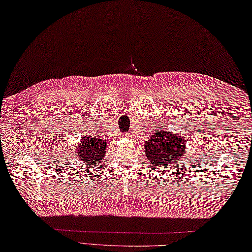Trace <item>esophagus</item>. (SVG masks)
<instances>
[{"instance_id":"1","label":"esophagus","mask_w":252,"mask_h":252,"mask_svg":"<svg viewBox=\"0 0 252 252\" xmlns=\"http://www.w3.org/2000/svg\"><path fill=\"white\" fill-rule=\"evenodd\" d=\"M121 137H122V138H124V139H125V138H129V137H130V134H128V133H123Z\"/></svg>"}]
</instances>
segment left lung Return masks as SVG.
Here are the masks:
<instances>
[{
  "label": "left lung",
  "mask_w": 252,
  "mask_h": 252,
  "mask_svg": "<svg viewBox=\"0 0 252 252\" xmlns=\"http://www.w3.org/2000/svg\"><path fill=\"white\" fill-rule=\"evenodd\" d=\"M144 151L147 159L157 167H170L185 155L186 140L175 132L159 128L144 142Z\"/></svg>",
  "instance_id": "8db88e82"
}]
</instances>
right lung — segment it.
I'll return each mask as SVG.
<instances>
[{
  "instance_id": "1",
  "label": "right lung",
  "mask_w": 252,
  "mask_h": 252,
  "mask_svg": "<svg viewBox=\"0 0 252 252\" xmlns=\"http://www.w3.org/2000/svg\"><path fill=\"white\" fill-rule=\"evenodd\" d=\"M106 140L93 137L91 134H83V137L78 143L75 155L80 159V161L100 164L101 160L106 156Z\"/></svg>"
}]
</instances>
